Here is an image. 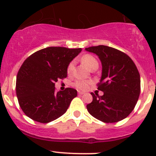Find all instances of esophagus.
I'll return each mask as SVG.
<instances>
[{
    "label": "esophagus",
    "mask_w": 156,
    "mask_h": 156,
    "mask_svg": "<svg viewBox=\"0 0 156 156\" xmlns=\"http://www.w3.org/2000/svg\"><path fill=\"white\" fill-rule=\"evenodd\" d=\"M78 94H79V95H83V94H84V92H82V91H78Z\"/></svg>",
    "instance_id": "esophagus-1"
}]
</instances>
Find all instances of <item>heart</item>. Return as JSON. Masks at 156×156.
Wrapping results in <instances>:
<instances>
[{
    "mask_svg": "<svg viewBox=\"0 0 156 156\" xmlns=\"http://www.w3.org/2000/svg\"><path fill=\"white\" fill-rule=\"evenodd\" d=\"M81 62H83L84 65H85L88 69L90 70L95 66H98V62L96 59L95 57L90 54H85L81 57ZM74 68V62H72L69 64L68 68H67V72L69 74L72 73V70ZM90 81H86V80H77L75 83L74 85L75 87L78 88V90H86L89 87V84H90Z\"/></svg>",
    "mask_w": 156,
    "mask_h": 156,
    "instance_id": "heart-1",
    "label": "heart"
}]
</instances>
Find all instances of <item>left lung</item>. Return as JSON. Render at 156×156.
Here are the masks:
<instances>
[{
  "label": "left lung",
  "instance_id": "1",
  "mask_svg": "<svg viewBox=\"0 0 156 156\" xmlns=\"http://www.w3.org/2000/svg\"><path fill=\"white\" fill-rule=\"evenodd\" d=\"M95 53L102 63V76L97 84L103 95L91 93L93 101L87 111L95 119L115 123L133 111L140 93V77L134 62L126 53L104 45L85 48Z\"/></svg>",
  "mask_w": 156,
  "mask_h": 156
}]
</instances>
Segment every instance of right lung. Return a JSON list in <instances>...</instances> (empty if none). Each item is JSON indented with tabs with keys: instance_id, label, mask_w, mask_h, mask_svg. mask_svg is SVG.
<instances>
[{
	"instance_id": "add662e5",
	"label": "right lung",
	"mask_w": 156,
	"mask_h": 156,
	"mask_svg": "<svg viewBox=\"0 0 156 156\" xmlns=\"http://www.w3.org/2000/svg\"><path fill=\"white\" fill-rule=\"evenodd\" d=\"M81 48L49 47L29 56L19 70L16 90L23 112L35 122L48 123L62 116L77 90H55V83L67 77V68Z\"/></svg>"
}]
</instances>
